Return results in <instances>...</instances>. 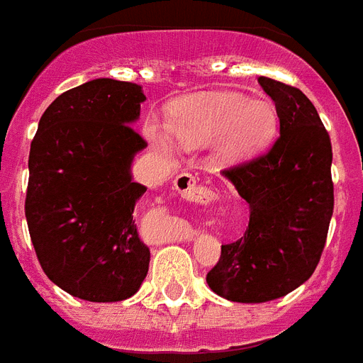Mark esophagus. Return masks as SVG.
I'll return each instance as SVG.
<instances>
[{
    "label": "esophagus",
    "instance_id": "obj_1",
    "mask_svg": "<svg viewBox=\"0 0 363 363\" xmlns=\"http://www.w3.org/2000/svg\"><path fill=\"white\" fill-rule=\"evenodd\" d=\"M175 190L181 194V197L188 199V201L205 203L211 196V191L205 186H201L197 179L191 173H181L175 179Z\"/></svg>",
    "mask_w": 363,
    "mask_h": 363
}]
</instances>
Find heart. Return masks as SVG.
Masks as SVG:
<instances>
[{
	"label": "heart",
	"instance_id": "heart-1",
	"mask_svg": "<svg viewBox=\"0 0 363 363\" xmlns=\"http://www.w3.org/2000/svg\"><path fill=\"white\" fill-rule=\"evenodd\" d=\"M169 128L186 145H205L218 138V151L228 160L257 155L278 130V111L268 100H248L238 93H208L186 99L169 113ZM156 143L169 134L156 121L145 126Z\"/></svg>",
	"mask_w": 363,
	"mask_h": 363
}]
</instances>
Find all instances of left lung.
I'll return each mask as SVG.
<instances>
[{
    "label": "left lung",
    "mask_w": 363,
    "mask_h": 363,
    "mask_svg": "<svg viewBox=\"0 0 363 363\" xmlns=\"http://www.w3.org/2000/svg\"><path fill=\"white\" fill-rule=\"evenodd\" d=\"M276 104L279 135L252 160L223 169L250 207L235 242L222 244L208 287L231 302L279 298L313 274L334 212L332 143L311 100L293 85L259 78Z\"/></svg>",
    "instance_id": "8db88e82"
}]
</instances>
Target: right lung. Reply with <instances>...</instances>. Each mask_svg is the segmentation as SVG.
<instances>
[{
	"instance_id": "add662e5",
	"label": "right lung",
	"mask_w": 363,
	"mask_h": 363,
	"mask_svg": "<svg viewBox=\"0 0 363 363\" xmlns=\"http://www.w3.org/2000/svg\"><path fill=\"white\" fill-rule=\"evenodd\" d=\"M140 85L91 79L46 108L29 151L26 220L44 274L89 302L130 298L149 270L134 207L147 188L132 181L147 141L132 128Z\"/></svg>"
}]
</instances>
